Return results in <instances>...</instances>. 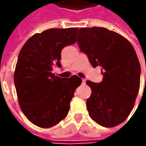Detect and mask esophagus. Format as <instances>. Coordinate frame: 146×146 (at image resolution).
<instances>
[{
    "label": "esophagus",
    "instance_id": "1",
    "mask_svg": "<svg viewBox=\"0 0 146 146\" xmlns=\"http://www.w3.org/2000/svg\"><path fill=\"white\" fill-rule=\"evenodd\" d=\"M86 83V80L85 79H82V84H85Z\"/></svg>",
    "mask_w": 146,
    "mask_h": 146
}]
</instances>
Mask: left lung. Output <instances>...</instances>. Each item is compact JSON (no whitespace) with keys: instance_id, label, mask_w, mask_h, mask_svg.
Here are the masks:
<instances>
[{"instance_id":"left-lung-1","label":"left lung","mask_w":146,"mask_h":146,"mask_svg":"<svg viewBox=\"0 0 146 146\" xmlns=\"http://www.w3.org/2000/svg\"><path fill=\"white\" fill-rule=\"evenodd\" d=\"M77 43L93 67H102V81L86 82L92 90L86 102L88 115L101 126L120 124L132 112L140 88L141 66L135 49L125 37L98 27L80 28Z\"/></svg>"}]
</instances>
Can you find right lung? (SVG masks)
<instances>
[{"label":"right lung","instance_id":"add662e5","mask_svg":"<svg viewBox=\"0 0 146 146\" xmlns=\"http://www.w3.org/2000/svg\"><path fill=\"white\" fill-rule=\"evenodd\" d=\"M77 27L50 28L30 37L20 50L14 81L20 109L36 126L48 128L63 120L76 88L77 76L65 79L54 76L61 66L62 49L76 42Z\"/></svg>","mask_w":146,"mask_h":146}]
</instances>
